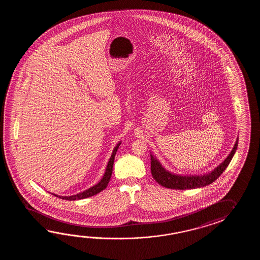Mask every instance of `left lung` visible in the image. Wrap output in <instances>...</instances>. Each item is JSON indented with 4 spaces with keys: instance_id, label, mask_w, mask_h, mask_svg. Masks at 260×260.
I'll return each instance as SVG.
<instances>
[{
    "instance_id": "left-lung-1",
    "label": "left lung",
    "mask_w": 260,
    "mask_h": 260,
    "mask_svg": "<svg viewBox=\"0 0 260 260\" xmlns=\"http://www.w3.org/2000/svg\"><path fill=\"white\" fill-rule=\"evenodd\" d=\"M238 140L234 144L231 153L228 155L225 160L220 165L216 166L214 170L203 174V175H179L166 170V168L160 164V160L156 158V156L150 154V171L152 177L159 183L160 186L173 189H190V188H202L215 182L223 172L226 170V167L230 165L232 157L235 154L238 147Z\"/></svg>"
}]
</instances>
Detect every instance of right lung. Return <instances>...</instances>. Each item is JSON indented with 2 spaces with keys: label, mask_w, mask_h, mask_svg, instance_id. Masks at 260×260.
Segmentation results:
<instances>
[{
  "label": "right lung",
  "mask_w": 260,
  "mask_h": 260,
  "mask_svg": "<svg viewBox=\"0 0 260 260\" xmlns=\"http://www.w3.org/2000/svg\"><path fill=\"white\" fill-rule=\"evenodd\" d=\"M121 143H122V141H119L116 146L114 147L113 150H112L111 158H110V160L108 161V165H107V167H106L105 173H104L103 177L100 179L99 183H96L95 185L92 186L91 188L85 189L84 191L75 194V195H72V196H60V195H57V194H52L55 195L56 197H58V198H60V199L68 200V201H75V200L85 199V198H88V197H91V196H94L95 194L100 193V191H102L103 189H105L107 188V186H108V184L110 182V180H111L114 158H115L117 150L119 149V146L121 145Z\"/></svg>",
  "instance_id": "obj_1"
}]
</instances>
